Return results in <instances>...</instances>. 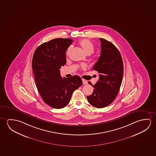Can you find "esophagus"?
<instances>
[{
	"label": "esophagus",
	"mask_w": 156,
	"mask_h": 156,
	"mask_svg": "<svg viewBox=\"0 0 156 156\" xmlns=\"http://www.w3.org/2000/svg\"><path fill=\"white\" fill-rule=\"evenodd\" d=\"M82 82H83V84H88V82L86 80L82 79Z\"/></svg>",
	"instance_id": "esophagus-1"
}]
</instances>
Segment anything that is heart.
Returning a JSON list of instances; mask_svg holds the SVG:
<instances>
[{"label":"heart","instance_id":"b5f03b06","mask_svg":"<svg viewBox=\"0 0 156 156\" xmlns=\"http://www.w3.org/2000/svg\"><path fill=\"white\" fill-rule=\"evenodd\" d=\"M79 44L82 48L83 49L85 52L87 54H90L94 51V44L90 40H88V39H83L80 41ZM70 50H71V48H69L67 50V55L69 54V52H70ZM81 67L82 68L84 69L86 68V66L83 64V65H82Z\"/></svg>","mask_w":156,"mask_h":156}]
</instances>
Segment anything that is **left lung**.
Listing matches in <instances>:
<instances>
[{
	"mask_svg": "<svg viewBox=\"0 0 156 156\" xmlns=\"http://www.w3.org/2000/svg\"><path fill=\"white\" fill-rule=\"evenodd\" d=\"M101 42V55L93 70L99 73V79L94 85L92 95L87 98L94 107L101 108L108 106L116 98L121 86L124 73L123 61L118 49L111 42L99 38Z\"/></svg>",
	"mask_w": 156,
	"mask_h": 156,
	"instance_id": "left-lung-1",
	"label": "left lung"
}]
</instances>
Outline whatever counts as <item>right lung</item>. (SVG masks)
<instances>
[{
    "label": "right lung",
    "instance_id": "add662e5",
    "mask_svg": "<svg viewBox=\"0 0 156 156\" xmlns=\"http://www.w3.org/2000/svg\"><path fill=\"white\" fill-rule=\"evenodd\" d=\"M73 42L70 38H55L37 47L33 55L32 68L37 90L52 108H64L72 94L82 84L77 75L62 78L60 68L66 63V52Z\"/></svg>",
    "mask_w": 156,
    "mask_h": 156
}]
</instances>
